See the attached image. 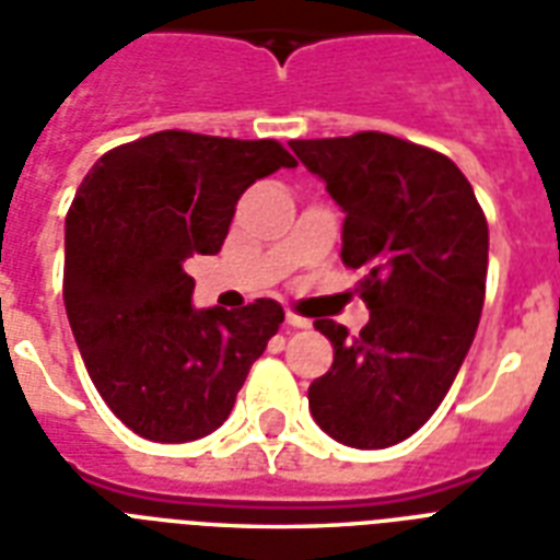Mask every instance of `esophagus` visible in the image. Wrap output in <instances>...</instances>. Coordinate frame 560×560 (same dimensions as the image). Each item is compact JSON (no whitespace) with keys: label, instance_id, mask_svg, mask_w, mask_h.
Masks as SVG:
<instances>
[{"label":"esophagus","instance_id":"1","mask_svg":"<svg viewBox=\"0 0 560 560\" xmlns=\"http://www.w3.org/2000/svg\"><path fill=\"white\" fill-rule=\"evenodd\" d=\"M288 325L290 328H307L311 319H305V316H299V314H288Z\"/></svg>","mask_w":560,"mask_h":560}]
</instances>
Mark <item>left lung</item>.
Masks as SVG:
<instances>
[{"label":"left lung","mask_w":560,"mask_h":560,"mask_svg":"<svg viewBox=\"0 0 560 560\" xmlns=\"http://www.w3.org/2000/svg\"><path fill=\"white\" fill-rule=\"evenodd\" d=\"M346 211L342 264L363 270L369 323L316 331L331 369L307 389L311 416L337 442L377 451L416 433L451 389L477 334L488 272V223L474 188L444 153L389 133L290 142Z\"/></svg>","instance_id":"left-lung-1"}]
</instances>
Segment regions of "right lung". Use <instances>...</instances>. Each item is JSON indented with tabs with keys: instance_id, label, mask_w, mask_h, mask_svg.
I'll return each instance as SVG.
<instances>
[{
	"instance_id": "right-lung-1",
	"label": "right lung",
	"mask_w": 560,
	"mask_h": 560,
	"mask_svg": "<svg viewBox=\"0 0 560 560\" xmlns=\"http://www.w3.org/2000/svg\"><path fill=\"white\" fill-rule=\"evenodd\" d=\"M296 160L279 142L162 130L104 153L66 214L63 302L95 389L142 439L194 442L229 418L284 311L191 305V255L226 241L241 194Z\"/></svg>"
}]
</instances>
